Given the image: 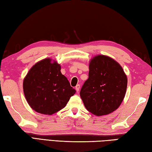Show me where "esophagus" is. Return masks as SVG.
Here are the masks:
<instances>
[{"label":"esophagus","mask_w":152,"mask_h":152,"mask_svg":"<svg viewBox=\"0 0 152 152\" xmlns=\"http://www.w3.org/2000/svg\"><path fill=\"white\" fill-rule=\"evenodd\" d=\"M79 88H80V85H77L76 87H75V89H76L77 92H79Z\"/></svg>","instance_id":"34e87169"}]
</instances>
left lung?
Returning <instances> with one entry per match:
<instances>
[{
  "label": "left lung",
  "mask_w": 152,
  "mask_h": 152,
  "mask_svg": "<svg viewBox=\"0 0 152 152\" xmlns=\"http://www.w3.org/2000/svg\"><path fill=\"white\" fill-rule=\"evenodd\" d=\"M89 78L80 96L87 110L97 116L116 110L125 97L127 78L123 68L113 58L99 55L89 65Z\"/></svg>",
  "instance_id": "left-lung-1"
}]
</instances>
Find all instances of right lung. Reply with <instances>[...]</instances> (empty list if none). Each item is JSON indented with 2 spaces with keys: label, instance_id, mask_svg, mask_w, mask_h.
Listing matches in <instances>:
<instances>
[{
  "label": "right lung",
  "instance_id": "right-lung-1",
  "mask_svg": "<svg viewBox=\"0 0 152 152\" xmlns=\"http://www.w3.org/2000/svg\"><path fill=\"white\" fill-rule=\"evenodd\" d=\"M23 91L30 107L45 115L62 110L76 92L61 73L60 64L50 58L31 68L24 78Z\"/></svg>",
  "mask_w": 152,
  "mask_h": 152
}]
</instances>
